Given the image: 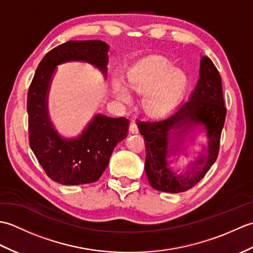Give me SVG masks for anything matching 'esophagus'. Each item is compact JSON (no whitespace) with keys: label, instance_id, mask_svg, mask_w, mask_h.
I'll return each mask as SVG.
<instances>
[{"label":"esophagus","instance_id":"obj_1","mask_svg":"<svg viewBox=\"0 0 253 253\" xmlns=\"http://www.w3.org/2000/svg\"><path fill=\"white\" fill-rule=\"evenodd\" d=\"M129 130L131 133H138L139 132V128L137 126V124L133 122L130 124V127H129Z\"/></svg>","mask_w":253,"mask_h":253}]
</instances>
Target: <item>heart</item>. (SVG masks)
<instances>
[{
  "instance_id": "heart-1",
  "label": "heart",
  "mask_w": 253,
  "mask_h": 253,
  "mask_svg": "<svg viewBox=\"0 0 253 253\" xmlns=\"http://www.w3.org/2000/svg\"><path fill=\"white\" fill-rule=\"evenodd\" d=\"M127 84L137 92L144 93L143 106L149 113L163 114L178 104L188 87V77L166 57L152 55L128 68ZM128 85L120 78L113 82L114 94L124 103L132 100Z\"/></svg>"
}]
</instances>
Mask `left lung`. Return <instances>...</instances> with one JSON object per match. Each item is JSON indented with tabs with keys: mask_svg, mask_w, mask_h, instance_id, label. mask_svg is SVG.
<instances>
[{
	"mask_svg": "<svg viewBox=\"0 0 253 253\" xmlns=\"http://www.w3.org/2000/svg\"><path fill=\"white\" fill-rule=\"evenodd\" d=\"M225 117L221 76L213 62L202 56L200 78L189 100L164 118L138 122L147 149L144 170L150 185L159 191L171 193L184 192L196 186L217 159ZM187 125L202 127L206 146L196 163L181 169L179 132Z\"/></svg>",
	"mask_w": 253,
	"mask_h": 253,
	"instance_id": "1",
	"label": "left lung"
}]
</instances>
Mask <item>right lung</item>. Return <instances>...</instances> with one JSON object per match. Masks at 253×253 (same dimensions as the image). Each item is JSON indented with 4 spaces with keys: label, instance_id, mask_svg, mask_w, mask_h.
Returning <instances> with one entry per match:
<instances>
[{
    "label": "right lung",
    "instance_id": "add662e5",
    "mask_svg": "<svg viewBox=\"0 0 253 253\" xmlns=\"http://www.w3.org/2000/svg\"><path fill=\"white\" fill-rule=\"evenodd\" d=\"M110 46L100 40L68 41L42 58L28 90L29 144L42 169L62 185H84L98 180L109 165L113 150L125 139L129 121L96 114L82 135L66 139L50 121L47 96L53 73L60 64L78 61L99 68L106 76Z\"/></svg>",
    "mask_w": 253,
    "mask_h": 253
}]
</instances>
